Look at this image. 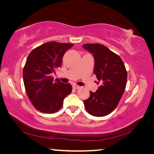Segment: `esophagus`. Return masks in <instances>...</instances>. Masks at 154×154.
I'll list each match as a JSON object with an SVG mask.
<instances>
[{"mask_svg": "<svg viewBox=\"0 0 154 154\" xmlns=\"http://www.w3.org/2000/svg\"><path fill=\"white\" fill-rule=\"evenodd\" d=\"M72 87H73L74 89H79V88H80V86H79V85H77L76 84H74L73 85H72Z\"/></svg>", "mask_w": 154, "mask_h": 154, "instance_id": "esophagus-1", "label": "esophagus"}]
</instances>
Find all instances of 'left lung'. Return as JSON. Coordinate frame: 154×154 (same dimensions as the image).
Masks as SVG:
<instances>
[{"label":"left lung","instance_id":"obj_1","mask_svg":"<svg viewBox=\"0 0 154 154\" xmlns=\"http://www.w3.org/2000/svg\"><path fill=\"white\" fill-rule=\"evenodd\" d=\"M83 48L94 58V73L98 88L96 92L83 101L86 111L92 116L103 117L111 113L120 100L127 82V72L120 57L103 45L84 44Z\"/></svg>","mask_w":154,"mask_h":154}]
</instances>
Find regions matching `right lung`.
Masks as SVG:
<instances>
[{
    "label": "right lung",
    "instance_id": "add662e5",
    "mask_svg": "<svg viewBox=\"0 0 154 154\" xmlns=\"http://www.w3.org/2000/svg\"><path fill=\"white\" fill-rule=\"evenodd\" d=\"M71 43L48 42L30 52L23 69L27 95L41 112L53 113L60 109L64 98L72 92L70 83H63L51 76L61 66L62 58Z\"/></svg>",
    "mask_w": 154,
    "mask_h": 154
}]
</instances>
